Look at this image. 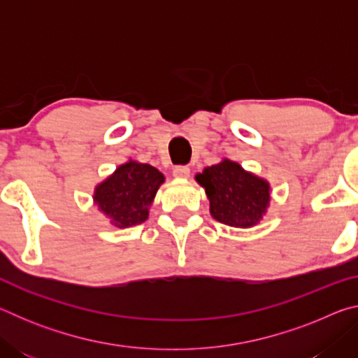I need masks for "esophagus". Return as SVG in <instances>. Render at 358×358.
Instances as JSON below:
<instances>
[{"label":"esophagus","mask_w":358,"mask_h":358,"mask_svg":"<svg viewBox=\"0 0 358 358\" xmlns=\"http://www.w3.org/2000/svg\"><path fill=\"white\" fill-rule=\"evenodd\" d=\"M189 173H191V171L187 166H177L173 169V177H177V178H187L189 177Z\"/></svg>","instance_id":"esophagus-1"}]
</instances>
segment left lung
Wrapping results in <instances>:
<instances>
[{
	"label": "left lung",
	"mask_w": 358,
	"mask_h": 358,
	"mask_svg": "<svg viewBox=\"0 0 358 358\" xmlns=\"http://www.w3.org/2000/svg\"><path fill=\"white\" fill-rule=\"evenodd\" d=\"M210 201V213L230 227L256 226L270 203L268 181L246 172L238 162L222 159L196 175Z\"/></svg>",
	"instance_id": "1"
}]
</instances>
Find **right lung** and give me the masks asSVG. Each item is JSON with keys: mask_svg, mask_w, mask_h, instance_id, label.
I'll list each match as a JSON object with an SVG mask.
<instances>
[{"mask_svg": "<svg viewBox=\"0 0 358 358\" xmlns=\"http://www.w3.org/2000/svg\"><path fill=\"white\" fill-rule=\"evenodd\" d=\"M162 183L164 175L156 167L131 159L96 186L93 199L115 227L126 229L147 221Z\"/></svg>", "mask_w": 358, "mask_h": 358, "instance_id": "1", "label": "right lung"}]
</instances>
